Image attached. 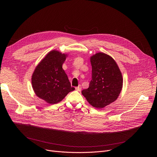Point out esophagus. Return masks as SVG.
<instances>
[{"instance_id": "34e87169", "label": "esophagus", "mask_w": 157, "mask_h": 157, "mask_svg": "<svg viewBox=\"0 0 157 157\" xmlns=\"http://www.w3.org/2000/svg\"><path fill=\"white\" fill-rule=\"evenodd\" d=\"M76 90L78 91H81V86H79L78 87H76Z\"/></svg>"}]
</instances>
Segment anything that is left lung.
<instances>
[{"mask_svg": "<svg viewBox=\"0 0 157 157\" xmlns=\"http://www.w3.org/2000/svg\"><path fill=\"white\" fill-rule=\"evenodd\" d=\"M90 61L92 79L81 93L92 106L102 109L118 98L123 86L122 73L116 61L105 53L93 55Z\"/></svg>", "mask_w": 157, "mask_h": 157, "instance_id": "obj_1", "label": "left lung"}]
</instances>
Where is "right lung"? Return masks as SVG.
I'll return each mask as SVG.
<instances>
[{
    "label": "right lung",
    "mask_w": 157,
    "mask_h": 157,
    "mask_svg": "<svg viewBox=\"0 0 157 157\" xmlns=\"http://www.w3.org/2000/svg\"><path fill=\"white\" fill-rule=\"evenodd\" d=\"M68 54L53 50L38 64L32 76L33 91L39 98L50 104L61 102L75 90L62 68Z\"/></svg>",
    "instance_id": "1"
}]
</instances>
